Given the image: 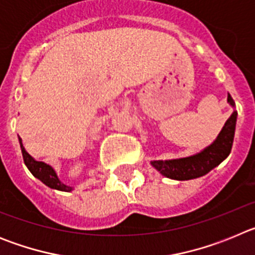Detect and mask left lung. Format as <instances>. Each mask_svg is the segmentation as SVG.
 Masks as SVG:
<instances>
[{"label":"left lung","instance_id":"8db88e82","mask_svg":"<svg viewBox=\"0 0 255 255\" xmlns=\"http://www.w3.org/2000/svg\"><path fill=\"white\" fill-rule=\"evenodd\" d=\"M227 101L231 106L235 105L231 96H227ZM236 116L238 112L234 111L225 124L224 129L221 130L216 141L211 144L203 152L195 155L179 159H168V161H153L152 164L166 177L175 180H190L203 176L216 166L221 163L231 152L235 135Z\"/></svg>","mask_w":255,"mask_h":255}]
</instances>
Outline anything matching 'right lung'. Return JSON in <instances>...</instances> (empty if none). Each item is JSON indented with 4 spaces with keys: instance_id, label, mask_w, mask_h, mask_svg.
<instances>
[{
    "instance_id": "right-lung-1",
    "label": "right lung",
    "mask_w": 255,
    "mask_h": 255,
    "mask_svg": "<svg viewBox=\"0 0 255 255\" xmlns=\"http://www.w3.org/2000/svg\"><path fill=\"white\" fill-rule=\"evenodd\" d=\"M20 147H21L24 163H25V166L28 167V170L30 171L33 176L39 179L43 184H46L47 186H49V188L52 189H57V190L61 191H70L73 189L71 186H66L58 180L57 175H56V172L49 164L44 163V162L35 161V159L26 152L25 148L22 147L21 140H20Z\"/></svg>"
}]
</instances>
